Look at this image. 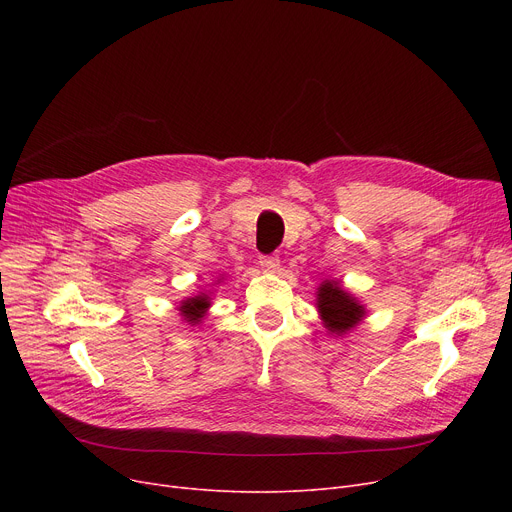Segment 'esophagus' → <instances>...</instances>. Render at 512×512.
<instances>
[{
  "instance_id": "1",
  "label": "esophagus",
  "mask_w": 512,
  "mask_h": 512,
  "mask_svg": "<svg viewBox=\"0 0 512 512\" xmlns=\"http://www.w3.org/2000/svg\"><path fill=\"white\" fill-rule=\"evenodd\" d=\"M261 267L267 272V274H276L280 270V257L276 255H267V257H261Z\"/></svg>"
}]
</instances>
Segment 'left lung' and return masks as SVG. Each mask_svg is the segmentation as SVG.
Masks as SVG:
<instances>
[{
	"mask_svg": "<svg viewBox=\"0 0 512 512\" xmlns=\"http://www.w3.org/2000/svg\"><path fill=\"white\" fill-rule=\"evenodd\" d=\"M315 309L332 336H344L367 317V307L340 280H324L315 290Z\"/></svg>",
	"mask_w": 512,
	"mask_h": 512,
	"instance_id": "8db88e82",
	"label": "left lung"
}]
</instances>
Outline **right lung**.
I'll use <instances>...</instances> for the list:
<instances>
[{
    "instance_id": "obj_1",
    "label": "right lung",
    "mask_w": 512,
    "mask_h": 512,
    "mask_svg": "<svg viewBox=\"0 0 512 512\" xmlns=\"http://www.w3.org/2000/svg\"><path fill=\"white\" fill-rule=\"evenodd\" d=\"M224 278L215 280V284H220ZM211 294L213 290H199L197 294H191V297H186L180 301L178 311L182 321H186V326H201L203 317L207 315L209 307H211Z\"/></svg>"
}]
</instances>
